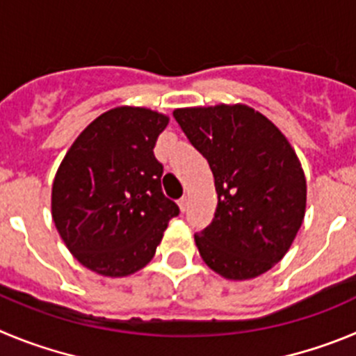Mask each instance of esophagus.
I'll use <instances>...</instances> for the list:
<instances>
[{
    "label": "esophagus",
    "instance_id": "34e87169",
    "mask_svg": "<svg viewBox=\"0 0 356 356\" xmlns=\"http://www.w3.org/2000/svg\"><path fill=\"white\" fill-rule=\"evenodd\" d=\"M177 204H179V207H181V211H182V213H184V211H186V206H188V198H186V197L179 198V200H177Z\"/></svg>",
    "mask_w": 356,
    "mask_h": 356
}]
</instances>
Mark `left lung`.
I'll list each match as a JSON object with an SVG mask.
<instances>
[{"instance_id": "left-lung-1", "label": "left lung", "mask_w": 356, "mask_h": 356, "mask_svg": "<svg viewBox=\"0 0 356 356\" xmlns=\"http://www.w3.org/2000/svg\"><path fill=\"white\" fill-rule=\"evenodd\" d=\"M174 117L207 159L218 206L195 234L200 257L230 280L271 270L291 248L305 216L307 184L286 136L245 104L182 108Z\"/></svg>"}]
</instances>
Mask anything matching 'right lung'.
Masks as SVG:
<instances>
[{"instance_id": "right-lung-1", "label": "right lung", "mask_w": 356, "mask_h": 356, "mask_svg": "<svg viewBox=\"0 0 356 356\" xmlns=\"http://www.w3.org/2000/svg\"><path fill=\"white\" fill-rule=\"evenodd\" d=\"M168 117L122 106L79 134L53 182L51 211L69 252L104 277H126L154 257L179 214L161 190L156 140Z\"/></svg>"}]
</instances>
